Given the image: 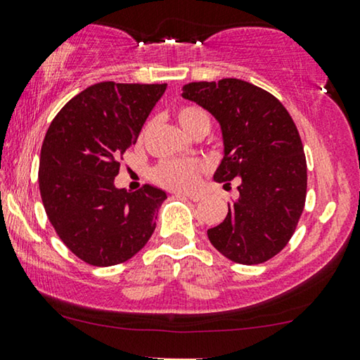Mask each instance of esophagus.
Wrapping results in <instances>:
<instances>
[{
    "label": "esophagus",
    "mask_w": 360,
    "mask_h": 360,
    "mask_svg": "<svg viewBox=\"0 0 360 360\" xmlns=\"http://www.w3.org/2000/svg\"><path fill=\"white\" fill-rule=\"evenodd\" d=\"M181 195L189 198V200H192V202H200L203 198V195L198 194V192H187V194H181Z\"/></svg>",
    "instance_id": "obj_1"
}]
</instances>
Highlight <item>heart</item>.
Wrapping results in <instances>:
<instances>
[{"instance_id":"1","label":"heart","mask_w":360,"mask_h":360,"mask_svg":"<svg viewBox=\"0 0 360 360\" xmlns=\"http://www.w3.org/2000/svg\"><path fill=\"white\" fill-rule=\"evenodd\" d=\"M181 127L191 136H205L212 127L208 112L197 105H184L176 111ZM205 171V165L198 160H163L152 169L155 184L169 191L192 189L200 174Z\"/></svg>"}]
</instances>
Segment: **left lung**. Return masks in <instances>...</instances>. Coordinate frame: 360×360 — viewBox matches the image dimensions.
I'll list each match as a JSON object with an SVG mask.
<instances>
[{"mask_svg": "<svg viewBox=\"0 0 360 360\" xmlns=\"http://www.w3.org/2000/svg\"><path fill=\"white\" fill-rule=\"evenodd\" d=\"M182 96L221 126L224 157L214 181L240 182L239 198L208 239L236 264H264L286 248L304 212L307 162L297 127L276 96L240 79L191 82Z\"/></svg>", "mask_w": 360, "mask_h": 360, "instance_id": "left-lung-1", "label": "left lung"}]
</instances>
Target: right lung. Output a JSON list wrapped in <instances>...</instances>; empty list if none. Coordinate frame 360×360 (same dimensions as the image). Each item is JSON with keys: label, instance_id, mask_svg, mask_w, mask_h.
Instances as JSON below:
<instances>
[{"label": "right lung", "instance_id": "obj_1", "mask_svg": "<svg viewBox=\"0 0 360 360\" xmlns=\"http://www.w3.org/2000/svg\"><path fill=\"white\" fill-rule=\"evenodd\" d=\"M166 84L90 85L63 106L40 153L39 187L46 217L85 264L111 266L137 254L153 234L162 189H116L120 160L137 142Z\"/></svg>", "mask_w": 360, "mask_h": 360}]
</instances>
